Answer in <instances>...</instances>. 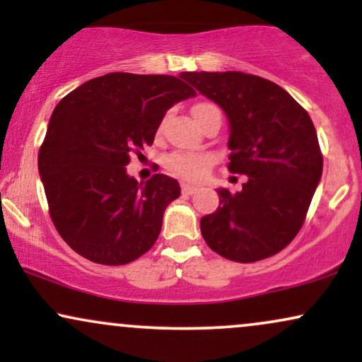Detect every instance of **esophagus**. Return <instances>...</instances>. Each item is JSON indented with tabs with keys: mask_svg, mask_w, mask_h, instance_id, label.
I'll use <instances>...</instances> for the list:
<instances>
[{
	"mask_svg": "<svg viewBox=\"0 0 362 362\" xmlns=\"http://www.w3.org/2000/svg\"><path fill=\"white\" fill-rule=\"evenodd\" d=\"M182 192H184L185 195H192L197 192V187L190 185V184H182Z\"/></svg>",
	"mask_w": 362,
	"mask_h": 362,
	"instance_id": "34e87169",
	"label": "esophagus"
}]
</instances>
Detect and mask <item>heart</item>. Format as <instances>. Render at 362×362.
Here are the masks:
<instances>
[{
    "label": "heart",
    "instance_id": "1",
    "mask_svg": "<svg viewBox=\"0 0 362 362\" xmlns=\"http://www.w3.org/2000/svg\"><path fill=\"white\" fill-rule=\"evenodd\" d=\"M213 163V158L206 153H175L167 160L168 168L177 175L189 178V180H199Z\"/></svg>",
    "mask_w": 362,
    "mask_h": 362
}]
</instances>
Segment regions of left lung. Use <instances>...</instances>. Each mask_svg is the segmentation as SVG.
Here are the masks:
<instances>
[{"mask_svg":"<svg viewBox=\"0 0 362 362\" xmlns=\"http://www.w3.org/2000/svg\"><path fill=\"white\" fill-rule=\"evenodd\" d=\"M180 76L226 114L228 168L247 175L240 192L218 189L219 207L201 218L206 243L243 264L276 255L300 231L322 178L323 158L308 112L279 85L253 74Z\"/></svg>","mask_w":362,"mask_h":362,"instance_id":"1","label":"left lung"}]
</instances>
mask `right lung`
Listing matches in <instances>:
<instances>
[{"instance_id": "add662e5", "label": "right lung", "mask_w": 362, "mask_h": 362, "mask_svg": "<svg viewBox=\"0 0 362 362\" xmlns=\"http://www.w3.org/2000/svg\"><path fill=\"white\" fill-rule=\"evenodd\" d=\"M168 74L109 73L83 83L54 109L39 151V173L56 230L74 252L124 265L155 245L175 178L127 175L131 155L153 144L165 114L195 97Z\"/></svg>"}]
</instances>
